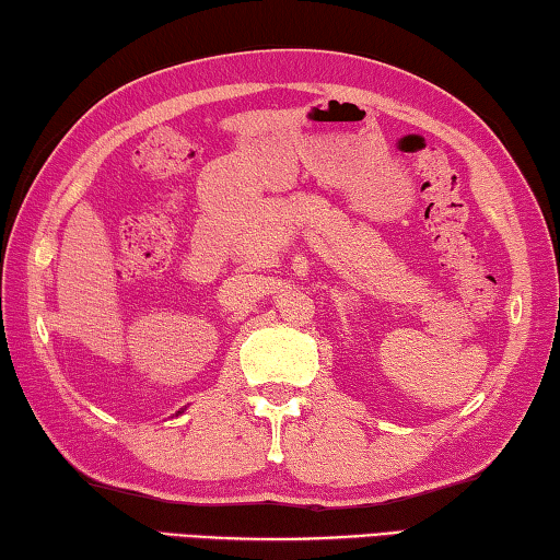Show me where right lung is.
<instances>
[{
	"instance_id": "1",
	"label": "right lung",
	"mask_w": 560,
	"mask_h": 560,
	"mask_svg": "<svg viewBox=\"0 0 560 560\" xmlns=\"http://www.w3.org/2000/svg\"><path fill=\"white\" fill-rule=\"evenodd\" d=\"M179 413H182V410H179Z\"/></svg>"
}]
</instances>
